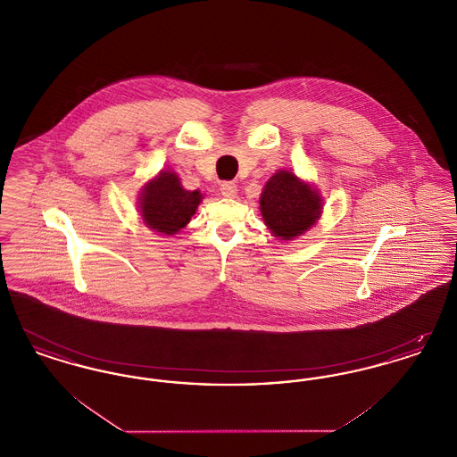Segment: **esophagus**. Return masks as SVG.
I'll return each instance as SVG.
<instances>
[{
    "mask_svg": "<svg viewBox=\"0 0 457 457\" xmlns=\"http://www.w3.org/2000/svg\"><path fill=\"white\" fill-rule=\"evenodd\" d=\"M220 194L224 196H228V198H235L237 194H238L237 183H233V181H224V183H220Z\"/></svg>",
    "mask_w": 457,
    "mask_h": 457,
    "instance_id": "esophagus-1",
    "label": "esophagus"
}]
</instances>
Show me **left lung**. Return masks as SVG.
Returning <instances> with one entry per match:
<instances>
[{
	"instance_id": "obj_1",
	"label": "left lung",
	"mask_w": 457,
	"mask_h": 457,
	"mask_svg": "<svg viewBox=\"0 0 457 457\" xmlns=\"http://www.w3.org/2000/svg\"><path fill=\"white\" fill-rule=\"evenodd\" d=\"M322 196L291 171L270 176L261 195L262 219L278 238L302 237L322 214Z\"/></svg>"
}]
</instances>
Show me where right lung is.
Wrapping results in <instances>:
<instances>
[{"mask_svg":"<svg viewBox=\"0 0 457 457\" xmlns=\"http://www.w3.org/2000/svg\"><path fill=\"white\" fill-rule=\"evenodd\" d=\"M138 198L140 214L147 228L171 237L190 222L202 202V194L185 190L178 174L166 170L144 185Z\"/></svg>","mask_w":457,"mask_h":457,"instance_id":"1","label":"right lung"}]
</instances>
